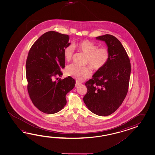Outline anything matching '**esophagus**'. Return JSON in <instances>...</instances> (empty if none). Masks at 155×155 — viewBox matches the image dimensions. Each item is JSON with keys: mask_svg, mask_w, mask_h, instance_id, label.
<instances>
[{"mask_svg": "<svg viewBox=\"0 0 155 155\" xmlns=\"http://www.w3.org/2000/svg\"><path fill=\"white\" fill-rule=\"evenodd\" d=\"M80 84H81V82H80L79 81H76L75 86H78Z\"/></svg>", "mask_w": 155, "mask_h": 155, "instance_id": "obj_1", "label": "esophagus"}]
</instances>
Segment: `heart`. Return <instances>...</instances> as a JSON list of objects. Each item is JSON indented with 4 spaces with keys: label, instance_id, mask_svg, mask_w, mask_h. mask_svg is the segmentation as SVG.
<instances>
[{
    "label": "heart",
    "instance_id": "obj_1",
    "mask_svg": "<svg viewBox=\"0 0 155 155\" xmlns=\"http://www.w3.org/2000/svg\"><path fill=\"white\" fill-rule=\"evenodd\" d=\"M73 46L81 51L86 56V63H88L91 69L94 70L101 69L109 61L110 53L106 47L97 48L94 43L87 40H84ZM64 56L67 61H70L74 54V49L71 46L64 48ZM65 73L68 76H71L81 80L89 78L91 75V71L88 67H79L74 64H70L66 66Z\"/></svg>",
    "mask_w": 155,
    "mask_h": 155
}]
</instances>
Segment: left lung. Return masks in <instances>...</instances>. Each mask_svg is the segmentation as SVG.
Instances as JSON below:
<instances>
[{
    "mask_svg": "<svg viewBox=\"0 0 155 155\" xmlns=\"http://www.w3.org/2000/svg\"><path fill=\"white\" fill-rule=\"evenodd\" d=\"M105 42L110 51L108 63L85 83L87 91L83 100L90 111L106 116L122 104L129 89L131 64L122 44L110 34L96 37Z\"/></svg>",
    "mask_w": 155,
    "mask_h": 155,
    "instance_id": "1",
    "label": "left lung"
}]
</instances>
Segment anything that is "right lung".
<instances>
[{
    "label": "right lung",
    "mask_w": 155,
    "mask_h": 155,
    "mask_svg": "<svg viewBox=\"0 0 155 155\" xmlns=\"http://www.w3.org/2000/svg\"><path fill=\"white\" fill-rule=\"evenodd\" d=\"M69 36L54 31L44 33L34 43L26 62L28 91L34 106L48 114L59 112L66 105V94L74 87L70 76L58 81L65 68L64 49Z\"/></svg>",
    "instance_id": "obj_1"
}]
</instances>
